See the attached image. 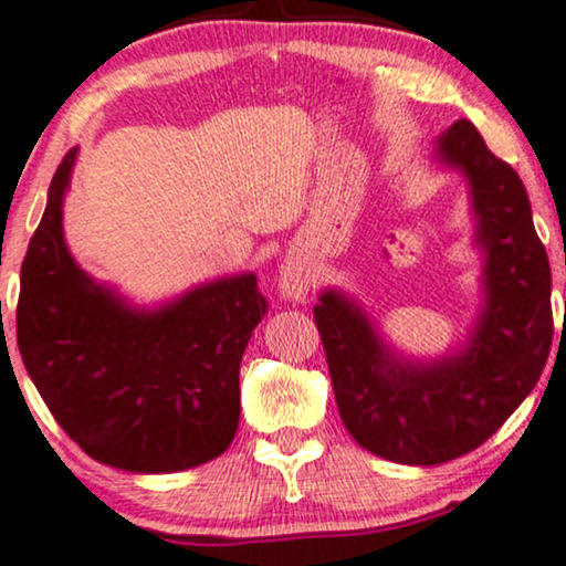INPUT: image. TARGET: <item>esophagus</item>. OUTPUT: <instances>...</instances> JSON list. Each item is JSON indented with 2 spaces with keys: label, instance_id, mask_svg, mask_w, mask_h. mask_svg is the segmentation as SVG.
Returning a JSON list of instances; mask_svg holds the SVG:
<instances>
[{
  "label": "esophagus",
  "instance_id": "obj_1",
  "mask_svg": "<svg viewBox=\"0 0 566 566\" xmlns=\"http://www.w3.org/2000/svg\"><path fill=\"white\" fill-rule=\"evenodd\" d=\"M307 287H311V263H307L305 253L290 250L282 271H279V295L292 300V303H303Z\"/></svg>",
  "mask_w": 566,
  "mask_h": 566
}]
</instances>
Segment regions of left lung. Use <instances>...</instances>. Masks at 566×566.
I'll return each instance as SVG.
<instances>
[{
  "mask_svg": "<svg viewBox=\"0 0 566 566\" xmlns=\"http://www.w3.org/2000/svg\"><path fill=\"white\" fill-rule=\"evenodd\" d=\"M439 154L473 185L485 250L489 303L470 345L415 366L389 355L368 318L336 292L313 307L342 423L368 452L423 468L489 441L538 384L554 339L548 255L520 175L489 151L470 119L441 135Z\"/></svg>",
  "mask_w": 566,
  "mask_h": 566,
  "instance_id": "8db88e82",
  "label": "left lung"
}]
</instances>
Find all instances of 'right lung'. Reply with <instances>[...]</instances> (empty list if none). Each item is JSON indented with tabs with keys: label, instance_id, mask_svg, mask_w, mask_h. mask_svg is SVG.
<instances>
[{
	"label": "right lung",
	"instance_id": "obj_1",
	"mask_svg": "<svg viewBox=\"0 0 566 566\" xmlns=\"http://www.w3.org/2000/svg\"><path fill=\"white\" fill-rule=\"evenodd\" d=\"M75 148L20 269L18 347L62 431L93 460L175 473L230 447L240 420V360L266 313L253 274L219 279L140 313L93 284L62 238Z\"/></svg>",
	"mask_w": 566,
	"mask_h": 566
}]
</instances>
